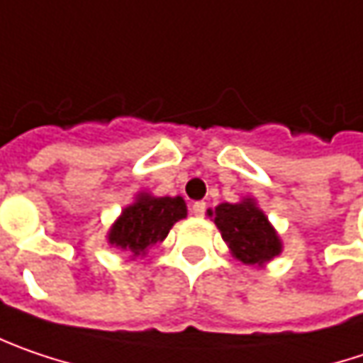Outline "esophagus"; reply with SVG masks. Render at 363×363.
I'll use <instances>...</instances> for the list:
<instances>
[{
    "instance_id": "obj_1",
    "label": "esophagus",
    "mask_w": 363,
    "mask_h": 363,
    "mask_svg": "<svg viewBox=\"0 0 363 363\" xmlns=\"http://www.w3.org/2000/svg\"><path fill=\"white\" fill-rule=\"evenodd\" d=\"M205 209H207V205H205V201H195V203H193V207H191L193 216H197V218H201V216H205Z\"/></svg>"
}]
</instances>
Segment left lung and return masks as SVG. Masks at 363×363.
Segmentation results:
<instances>
[{
  "instance_id": "left-lung-1",
  "label": "left lung",
  "mask_w": 363,
  "mask_h": 363,
  "mask_svg": "<svg viewBox=\"0 0 363 363\" xmlns=\"http://www.w3.org/2000/svg\"><path fill=\"white\" fill-rule=\"evenodd\" d=\"M207 213L222 232L232 257L245 265L263 267L284 248L275 228L269 224L265 211L250 197L238 203H220Z\"/></svg>"
}]
</instances>
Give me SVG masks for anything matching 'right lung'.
<instances>
[{"instance_id":"right-lung-1","label":"right lung","mask_w":363,"mask_h":363,"mask_svg":"<svg viewBox=\"0 0 363 363\" xmlns=\"http://www.w3.org/2000/svg\"><path fill=\"white\" fill-rule=\"evenodd\" d=\"M186 218V203L182 197H154L139 193L127 205L118 220L108 230V245L129 250L133 257H143L152 246L162 242L170 228Z\"/></svg>"}]
</instances>
